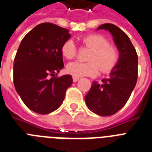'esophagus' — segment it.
Segmentation results:
<instances>
[{"label":"esophagus","instance_id":"1","mask_svg":"<svg viewBox=\"0 0 152 152\" xmlns=\"http://www.w3.org/2000/svg\"><path fill=\"white\" fill-rule=\"evenodd\" d=\"M79 79H80V78H79V77H73V81H74V82H77Z\"/></svg>","mask_w":152,"mask_h":152}]
</instances>
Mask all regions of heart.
<instances>
[{
	"mask_svg": "<svg viewBox=\"0 0 152 152\" xmlns=\"http://www.w3.org/2000/svg\"><path fill=\"white\" fill-rule=\"evenodd\" d=\"M83 45L91 49L88 62L74 61L67 65V73L74 77L91 76L94 77L99 72L108 74L115 69L119 61V52L116 47L109 44L106 37L100 34H91L82 37ZM63 57L71 60L77 54V48L72 39H67L61 48Z\"/></svg>",
	"mask_w": 152,
	"mask_h": 152,
	"instance_id": "b5f03b06",
	"label": "heart"
}]
</instances>
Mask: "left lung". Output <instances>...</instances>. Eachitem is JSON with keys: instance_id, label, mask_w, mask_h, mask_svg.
I'll list each match as a JSON object with an SVG mask.
<instances>
[{"instance_id": "1", "label": "left lung", "mask_w": 152, "mask_h": 152, "mask_svg": "<svg viewBox=\"0 0 152 152\" xmlns=\"http://www.w3.org/2000/svg\"><path fill=\"white\" fill-rule=\"evenodd\" d=\"M105 29L113 36L120 55L118 63L102 83L94 81L85 102L89 109L101 116H109L121 109L130 98L138 79V54L126 34L112 24H104L98 30Z\"/></svg>"}]
</instances>
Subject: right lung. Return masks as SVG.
I'll return each mask as SVG.
<instances>
[{"mask_svg": "<svg viewBox=\"0 0 152 152\" xmlns=\"http://www.w3.org/2000/svg\"><path fill=\"white\" fill-rule=\"evenodd\" d=\"M70 37L68 30L42 23L20 42L14 61V88L36 113L46 115L58 109L72 84L71 75L58 76L64 67L61 48Z\"/></svg>", "mask_w": 152, "mask_h": 152, "instance_id": "right-lung-1", "label": "right lung"}]
</instances>
